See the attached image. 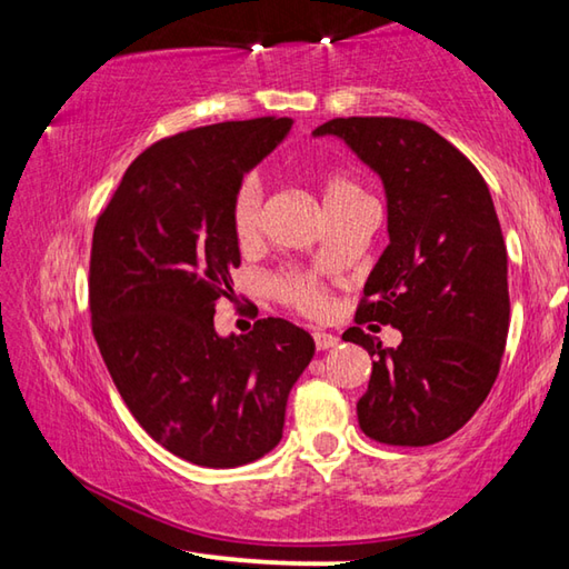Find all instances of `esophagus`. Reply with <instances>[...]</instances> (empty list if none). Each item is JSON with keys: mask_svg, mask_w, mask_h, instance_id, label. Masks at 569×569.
Returning a JSON list of instances; mask_svg holds the SVG:
<instances>
[{"mask_svg": "<svg viewBox=\"0 0 569 569\" xmlns=\"http://www.w3.org/2000/svg\"><path fill=\"white\" fill-rule=\"evenodd\" d=\"M313 343H316V349H319V351H329V349H333V346H339V339H336L333 333L316 331L313 333Z\"/></svg>", "mask_w": 569, "mask_h": 569, "instance_id": "obj_1", "label": "esophagus"}]
</instances>
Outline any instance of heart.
I'll list each match as a JSON object with an SVG mask.
<instances>
[{
    "label": "heart",
    "mask_w": 569,
    "mask_h": 569,
    "mask_svg": "<svg viewBox=\"0 0 569 569\" xmlns=\"http://www.w3.org/2000/svg\"><path fill=\"white\" fill-rule=\"evenodd\" d=\"M363 196L366 192L361 190L359 182L341 176V172H329V176L323 178V203L329 208V213ZM263 203V180L258 178L256 172L238 182L233 203H230V223H233V236L240 246L256 243L258 236H261ZM273 291L281 296L288 306H293L296 311H301L306 316H323L329 311V296H326L323 286L316 281L313 276L281 273L273 278Z\"/></svg>",
    "instance_id": "1"
}]
</instances>
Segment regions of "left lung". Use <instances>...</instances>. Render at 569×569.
<instances>
[{
	"label": "left lung",
	"mask_w": 569,
	"mask_h": 569,
	"mask_svg": "<svg viewBox=\"0 0 569 569\" xmlns=\"http://www.w3.org/2000/svg\"><path fill=\"white\" fill-rule=\"evenodd\" d=\"M336 134L387 190L389 246L363 286L356 323L401 331L397 349L351 326L343 341L373 356L356 403L366 437L429 447L459 431L487 399L509 331L507 248L479 170L429 124L336 118Z\"/></svg>",
	"instance_id": "1"
}]
</instances>
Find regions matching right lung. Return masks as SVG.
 <instances>
[{
    "mask_svg": "<svg viewBox=\"0 0 569 569\" xmlns=\"http://www.w3.org/2000/svg\"><path fill=\"white\" fill-rule=\"evenodd\" d=\"M291 124L218 122L156 142L124 170L94 223L90 313L104 366L140 427L200 467L268 455L316 351L308 331L283 319L228 339L213 323L240 266L236 188Z\"/></svg>",
    "mask_w": 569,
    "mask_h": 569,
    "instance_id": "1",
    "label": "right lung"
}]
</instances>
